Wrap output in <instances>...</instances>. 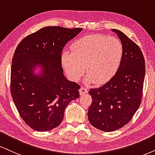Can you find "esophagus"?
<instances>
[{"mask_svg": "<svg viewBox=\"0 0 155 155\" xmlns=\"http://www.w3.org/2000/svg\"><path fill=\"white\" fill-rule=\"evenodd\" d=\"M87 92H88V90H87V88L83 87L80 88V89H79V93H80V94H81V95L84 94H87Z\"/></svg>", "mask_w": 155, "mask_h": 155, "instance_id": "esophagus-1", "label": "esophagus"}]
</instances>
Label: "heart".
<instances>
[{"instance_id": "b5f03b06", "label": "heart", "mask_w": 155, "mask_h": 155, "mask_svg": "<svg viewBox=\"0 0 155 155\" xmlns=\"http://www.w3.org/2000/svg\"><path fill=\"white\" fill-rule=\"evenodd\" d=\"M71 52L64 51L61 62L72 81H77L84 73L87 82L101 84L109 81L120 65L123 48L115 37L99 34L80 38L71 46Z\"/></svg>"}]
</instances>
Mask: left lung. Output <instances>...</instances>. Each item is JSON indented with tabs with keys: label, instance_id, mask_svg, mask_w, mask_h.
Segmentation results:
<instances>
[{
	"label": "left lung",
	"instance_id": "1",
	"mask_svg": "<svg viewBox=\"0 0 155 155\" xmlns=\"http://www.w3.org/2000/svg\"><path fill=\"white\" fill-rule=\"evenodd\" d=\"M120 39L123 55L111 79L89 91L92 103L88 119L93 127L113 132L130 121L140 107L145 75V61L140 48L121 31L112 29Z\"/></svg>",
	"mask_w": 155,
	"mask_h": 155
}]
</instances>
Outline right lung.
<instances>
[{
    "instance_id": "1",
    "label": "right lung",
    "mask_w": 155,
    "mask_h": 155,
    "mask_svg": "<svg viewBox=\"0 0 155 155\" xmlns=\"http://www.w3.org/2000/svg\"><path fill=\"white\" fill-rule=\"evenodd\" d=\"M81 31L44 27L18 45L11 66V96L21 118L33 130L46 132L57 127L66 107L79 97L80 86L64 76L61 53Z\"/></svg>"
}]
</instances>
